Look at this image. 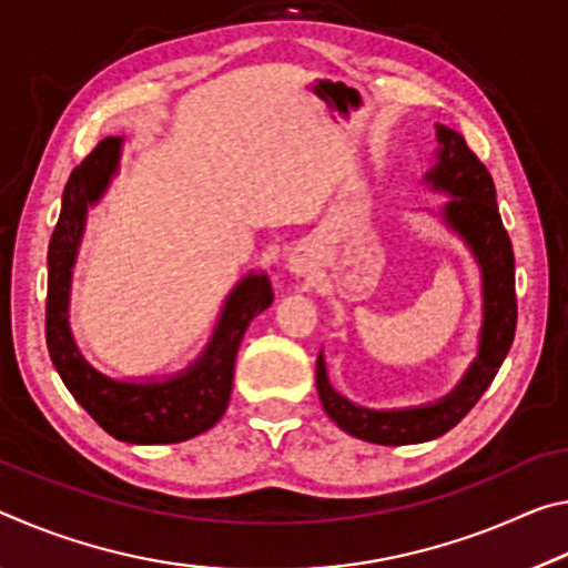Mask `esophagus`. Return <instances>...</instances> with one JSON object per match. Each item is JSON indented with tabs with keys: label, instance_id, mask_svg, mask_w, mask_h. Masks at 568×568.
<instances>
[{
	"label": "esophagus",
	"instance_id": "34e87169",
	"mask_svg": "<svg viewBox=\"0 0 568 568\" xmlns=\"http://www.w3.org/2000/svg\"><path fill=\"white\" fill-rule=\"evenodd\" d=\"M307 255L303 253V250H295V253L291 255V271L295 273V275H301V273H307Z\"/></svg>",
	"mask_w": 568,
	"mask_h": 568
}]
</instances>
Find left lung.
<instances>
[{
    "instance_id": "obj_1",
    "label": "left lung",
    "mask_w": 568,
    "mask_h": 568,
    "mask_svg": "<svg viewBox=\"0 0 568 568\" xmlns=\"http://www.w3.org/2000/svg\"><path fill=\"white\" fill-rule=\"evenodd\" d=\"M438 162L426 180L430 187L448 192L444 220L450 230L466 240L480 265L484 281V325H480L478 358L470 363L464 381L446 398L420 408L373 410L355 406L353 400L333 390L325 373L323 353L315 365L318 396L328 416L361 440L381 446H406L444 436L466 413L476 406L484 390L491 386L498 368L514 343L516 333V287H514V247L496 205V187L466 140L458 132L436 124Z\"/></svg>"
}]
</instances>
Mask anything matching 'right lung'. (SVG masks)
Listing matches in <instances>:
<instances>
[{
  "label": "right lung",
  "instance_id": "obj_1",
  "mask_svg": "<svg viewBox=\"0 0 568 568\" xmlns=\"http://www.w3.org/2000/svg\"><path fill=\"white\" fill-rule=\"evenodd\" d=\"M122 138H104L72 170L47 253V348L67 390L90 416L124 444H180L223 418L240 341L250 321L273 303L267 275H247L227 295L203 355L165 381H114L82 358L70 331V283L88 207L98 203L118 172Z\"/></svg>",
  "mask_w": 568,
  "mask_h": 568
}]
</instances>
